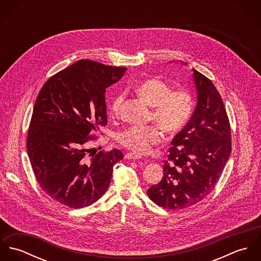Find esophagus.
Listing matches in <instances>:
<instances>
[{"label": "esophagus", "instance_id": "1", "mask_svg": "<svg viewBox=\"0 0 261 261\" xmlns=\"http://www.w3.org/2000/svg\"><path fill=\"white\" fill-rule=\"evenodd\" d=\"M125 158L128 160H139V159H142V155L135 153V152H127L125 154Z\"/></svg>", "mask_w": 261, "mask_h": 261}]
</instances>
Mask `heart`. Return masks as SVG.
<instances>
[{"instance_id":"obj_1","label":"heart","mask_w":261,"mask_h":261,"mask_svg":"<svg viewBox=\"0 0 261 261\" xmlns=\"http://www.w3.org/2000/svg\"><path fill=\"white\" fill-rule=\"evenodd\" d=\"M135 91L151 107L149 120L155 124L128 126L117 134L116 140L134 152L145 153L163 141L162 130L175 136L184 129L192 117L195 101L189 90L173 89L170 83L158 77L142 80ZM124 97V93L119 92L112 98L110 106L112 116L119 115Z\"/></svg>"}]
</instances>
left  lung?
I'll return each instance as SVG.
<instances>
[{"label": "left lung", "mask_w": 261, "mask_h": 261, "mask_svg": "<svg viewBox=\"0 0 261 261\" xmlns=\"http://www.w3.org/2000/svg\"><path fill=\"white\" fill-rule=\"evenodd\" d=\"M194 70L198 102L176 135L164 163V177L147 191L158 206L182 210L205 199L217 185L231 152V127L220 93Z\"/></svg>", "instance_id": "8db88e82"}]
</instances>
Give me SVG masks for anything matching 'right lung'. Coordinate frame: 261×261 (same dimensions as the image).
<instances>
[{
    "label": "right lung",
    "mask_w": 261,
    "mask_h": 261,
    "mask_svg": "<svg viewBox=\"0 0 261 261\" xmlns=\"http://www.w3.org/2000/svg\"><path fill=\"white\" fill-rule=\"evenodd\" d=\"M125 67L82 59L51 76L38 94L27 135V152L42 190L53 200L79 209L108 190L119 149L88 153L93 135L108 124L106 89Z\"/></svg>",
    "instance_id": "obj_1"
}]
</instances>
